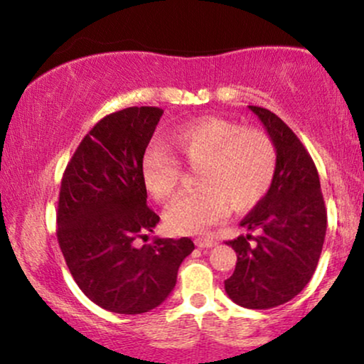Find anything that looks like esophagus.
<instances>
[{"mask_svg":"<svg viewBox=\"0 0 364 364\" xmlns=\"http://www.w3.org/2000/svg\"><path fill=\"white\" fill-rule=\"evenodd\" d=\"M195 245L198 246V248H212V246H215L217 243L212 237H196Z\"/></svg>","mask_w":364,"mask_h":364,"instance_id":"1","label":"esophagus"}]
</instances>
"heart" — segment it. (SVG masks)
Segmentation results:
<instances>
[{"instance_id": "b5f03b06", "label": "heart", "mask_w": 364, "mask_h": 364, "mask_svg": "<svg viewBox=\"0 0 364 364\" xmlns=\"http://www.w3.org/2000/svg\"><path fill=\"white\" fill-rule=\"evenodd\" d=\"M169 145L183 164L198 169L200 190L179 195L164 214L176 235H198L228 215L257 207L274 185L277 150L260 129L224 118H200L174 129ZM141 181L156 202H168L178 190L181 168L164 149L145 150Z\"/></svg>"}]
</instances>
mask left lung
Masks as SVG:
<instances>
[{"label": "left lung", "instance_id": "left-lung-1", "mask_svg": "<svg viewBox=\"0 0 364 364\" xmlns=\"http://www.w3.org/2000/svg\"><path fill=\"white\" fill-rule=\"evenodd\" d=\"M269 133L277 150V173L265 198L241 220L248 231L228 241L237 255L225 292L236 304L267 310L291 301L310 282L318 263L327 210L315 162L294 132L277 114L248 106Z\"/></svg>", "mask_w": 364, "mask_h": 364}]
</instances>
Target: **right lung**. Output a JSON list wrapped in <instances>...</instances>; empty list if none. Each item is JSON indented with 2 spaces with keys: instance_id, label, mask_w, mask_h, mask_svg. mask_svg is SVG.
I'll list each match as a JSON object with an SVG mask.
<instances>
[{
  "instance_id": "add662e5",
  "label": "right lung",
  "mask_w": 364,
  "mask_h": 364,
  "mask_svg": "<svg viewBox=\"0 0 364 364\" xmlns=\"http://www.w3.org/2000/svg\"><path fill=\"white\" fill-rule=\"evenodd\" d=\"M159 107H127L95 124L61 179L58 243L75 282L97 306L140 315L166 301L190 237L136 246L159 215L147 207L140 164L162 116Z\"/></svg>"
}]
</instances>
